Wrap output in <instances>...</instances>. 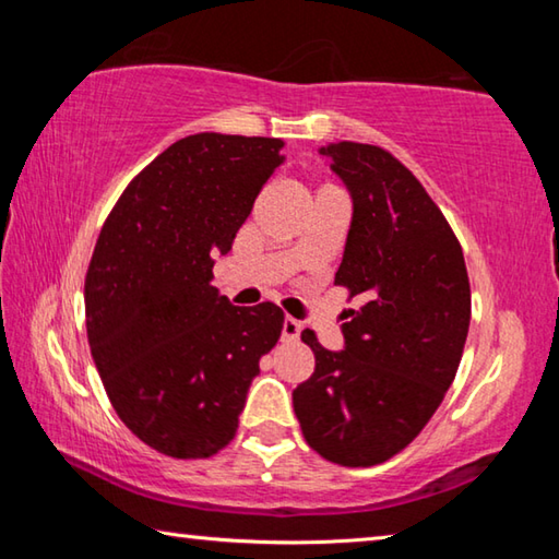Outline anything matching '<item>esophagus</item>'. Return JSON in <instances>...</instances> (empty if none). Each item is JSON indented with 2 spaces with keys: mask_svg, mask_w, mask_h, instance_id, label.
<instances>
[{
  "mask_svg": "<svg viewBox=\"0 0 559 559\" xmlns=\"http://www.w3.org/2000/svg\"><path fill=\"white\" fill-rule=\"evenodd\" d=\"M300 330H302V325L298 323V320L286 316V320H283V340H286V343H293V340L300 337Z\"/></svg>",
  "mask_w": 559,
  "mask_h": 559,
  "instance_id": "34e87169",
  "label": "esophagus"
}]
</instances>
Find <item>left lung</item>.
<instances>
[{"label":"left lung","instance_id":"8db88e82","mask_svg":"<svg viewBox=\"0 0 559 559\" xmlns=\"http://www.w3.org/2000/svg\"><path fill=\"white\" fill-rule=\"evenodd\" d=\"M353 197L335 286L345 347L302 343L316 372L293 390L308 447L340 466H374L412 443L456 377L471 323L466 261L447 216L400 159L377 145L320 147Z\"/></svg>","mask_w":559,"mask_h":559}]
</instances>
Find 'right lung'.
I'll list each match as a JSON object with an SVG mask.
<instances>
[{"instance_id":"1","label":"right lung","mask_w":559,"mask_h":559,"mask_svg":"<svg viewBox=\"0 0 559 559\" xmlns=\"http://www.w3.org/2000/svg\"><path fill=\"white\" fill-rule=\"evenodd\" d=\"M283 140L197 132L120 194L86 273L93 362L112 409L147 447L210 459L234 439L283 310L231 306L212 286Z\"/></svg>"}]
</instances>
